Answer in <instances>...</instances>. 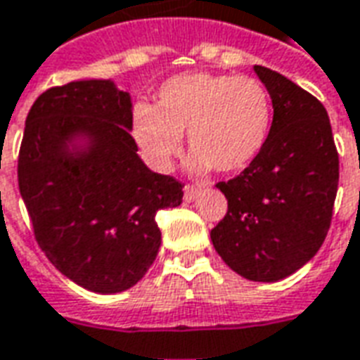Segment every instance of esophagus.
<instances>
[{"label": "esophagus", "mask_w": 360, "mask_h": 360, "mask_svg": "<svg viewBox=\"0 0 360 360\" xmlns=\"http://www.w3.org/2000/svg\"><path fill=\"white\" fill-rule=\"evenodd\" d=\"M200 195V190L198 188H193V186H186L184 188V200L186 201H193L195 198Z\"/></svg>", "instance_id": "34e87169"}]
</instances>
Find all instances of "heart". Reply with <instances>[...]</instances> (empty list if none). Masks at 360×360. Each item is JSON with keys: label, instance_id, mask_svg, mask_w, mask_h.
Returning <instances> with one entry per match:
<instances>
[{"label": "heart", "instance_id": "1", "mask_svg": "<svg viewBox=\"0 0 360 360\" xmlns=\"http://www.w3.org/2000/svg\"><path fill=\"white\" fill-rule=\"evenodd\" d=\"M269 127L271 101L257 79L203 71L170 77L159 86L155 106L137 104L131 114L135 143L160 172L174 167L184 131L193 172H242L262 153Z\"/></svg>", "mask_w": 360, "mask_h": 360}]
</instances>
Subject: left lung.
I'll list each match as a JSON object with an SVG mask.
<instances>
[{"label": "left lung", "mask_w": 360, "mask_h": 360, "mask_svg": "<svg viewBox=\"0 0 360 360\" xmlns=\"http://www.w3.org/2000/svg\"><path fill=\"white\" fill-rule=\"evenodd\" d=\"M274 104L257 159L219 182L229 211L211 231L226 266L244 279L275 283L308 264L323 244L338 193L339 157L323 104L281 73L254 65Z\"/></svg>", "instance_id": "8db88e82"}]
</instances>
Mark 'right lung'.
Returning a JSON list of instances; mask_svg holds the SVG:
<instances>
[{
    "label": "right lung",
    "mask_w": 360,
    "mask_h": 360,
    "mask_svg": "<svg viewBox=\"0 0 360 360\" xmlns=\"http://www.w3.org/2000/svg\"><path fill=\"white\" fill-rule=\"evenodd\" d=\"M131 110L112 79L52 86L32 104L19 151V190L38 246L98 295L143 279L160 248L155 215L184 195L137 155Z\"/></svg>",
    "instance_id": "1"
}]
</instances>
